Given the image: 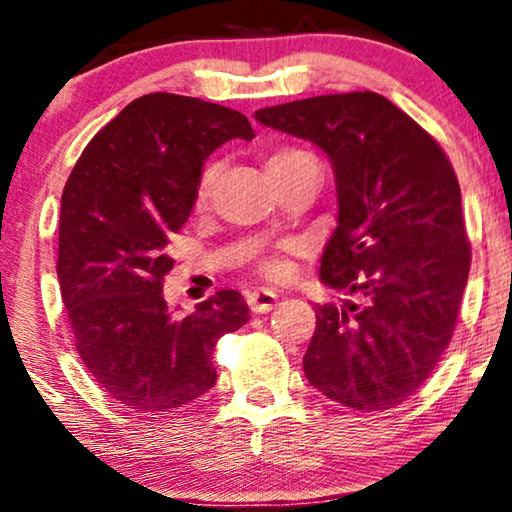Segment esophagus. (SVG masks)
Returning a JSON list of instances; mask_svg holds the SVG:
<instances>
[{
    "instance_id": "1",
    "label": "esophagus",
    "mask_w": 512,
    "mask_h": 512,
    "mask_svg": "<svg viewBox=\"0 0 512 512\" xmlns=\"http://www.w3.org/2000/svg\"><path fill=\"white\" fill-rule=\"evenodd\" d=\"M278 295L274 290H252L248 295V306L252 313H267L276 306Z\"/></svg>"
}]
</instances>
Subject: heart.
Here are the masks:
<instances>
[{
	"instance_id": "b5f03b06",
	"label": "heart",
	"mask_w": 512,
	"mask_h": 512,
	"mask_svg": "<svg viewBox=\"0 0 512 512\" xmlns=\"http://www.w3.org/2000/svg\"><path fill=\"white\" fill-rule=\"evenodd\" d=\"M264 163H267L269 175L290 173V170H297V168H316V159H313L306 149H299V147L274 149ZM215 175H217L215 163H206L199 175V182H196V201L199 203L208 201V196H210V192H213V185H215ZM260 271L269 278H278V276H283L285 262L281 260V257H274V255L262 257Z\"/></svg>"
}]
</instances>
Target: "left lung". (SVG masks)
<instances>
[{
    "label": "left lung",
    "instance_id": "8db88e82",
    "mask_svg": "<svg viewBox=\"0 0 512 512\" xmlns=\"http://www.w3.org/2000/svg\"><path fill=\"white\" fill-rule=\"evenodd\" d=\"M255 119L311 140L337 177L339 220L320 278L358 302L316 306L306 379L353 410H391L431 377L459 318L470 241L452 163L372 91L264 107Z\"/></svg>",
    "mask_w": 512,
    "mask_h": 512
}]
</instances>
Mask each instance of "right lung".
<instances>
[{
  "label": "right lung",
  "instance_id": "1",
  "mask_svg": "<svg viewBox=\"0 0 512 512\" xmlns=\"http://www.w3.org/2000/svg\"><path fill=\"white\" fill-rule=\"evenodd\" d=\"M252 140L236 109L147 93L102 126L74 163L60 203L58 281L88 374L131 412L180 410L217 381V339L248 323L236 290L175 318L163 299L168 238L196 201L203 161Z\"/></svg>",
  "mask_w": 512,
  "mask_h": 512
}]
</instances>
